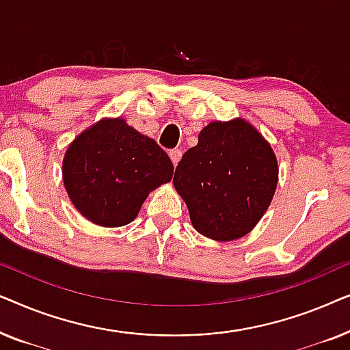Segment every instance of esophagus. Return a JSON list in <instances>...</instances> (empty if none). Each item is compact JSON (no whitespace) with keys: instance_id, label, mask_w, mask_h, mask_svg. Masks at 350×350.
Returning a JSON list of instances; mask_svg holds the SVG:
<instances>
[{"instance_id":"34e87169","label":"esophagus","mask_w":350,"mask_h":350,"mask_svg":"<svg viewBox=\"0 0 350 350\" xmlns=\"http://www.w3.org/2000/svg\"><path fill=\"white\" fill-rule=\"evenodd\" d=\"M169 156H170L172 162H174V165H176L181 159V150H178V148H175V150H170Z\"/></svg>"}]
</instances>
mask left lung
<instances>
[{
  "mask_svg": "<svg viewBox=\"0 0 350 350\" xmlns=\"http://www.w3.org/2000/svg\"><path fill=\"white\" fill-rule=\"evenodd\" d=\"M269 143L243 119L210 122L176 165L174 185L202 236L234 241L250 232L269 207L277 186Z\"/></svg>",
  "mask_w": 350,
  "mask_h": 350,
  "instance_id": "1",
  "label": "left lung"
}]
</instances>
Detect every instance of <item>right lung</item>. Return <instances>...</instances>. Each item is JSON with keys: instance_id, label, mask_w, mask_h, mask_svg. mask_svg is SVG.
I'll use <instances>...</instances> for the list:
<instances>
[{"instance_id": "right-lung-1", "label": "right lung", "mask_w": 350, "mask_h": 350, "mask_svg": "<svg viewBox=\"0 0 350 350\" xmlns=\"http://www.w3.org/2000/svg\"><path fill=\"white\" fill-rule=\"evenodd\" d=\"M172 175L167 152L119 118L103 119L81 133L64 159L71 202L90 221L107 228L135 219L148 194Z\"/></svg>"}]
</instances>
